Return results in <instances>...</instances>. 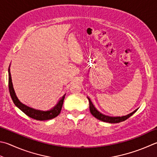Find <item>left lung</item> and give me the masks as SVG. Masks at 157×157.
Returning a JSON list of instances; mask_svg holds the SVG:
<instances>
[{"label":"left lung","instance_id":"obj_1","mask_svg":"<svg viewBox=\"0 0 157 157\" xmlns=\"http://www.w3.org/2000/svg\"><path fill=\"white\" fill-rule=\"evenodd\" d=\"M89 102H90V110L91 113L92 114L93 116L97 118L98 120H101L102 122H109V123H119L121 122H123V121H125L126 120L128 119V117H130L131 115H133L137 110L134 111L132 113H130L127 115H125V116H122V117H109V116H106V115H105L102 114L101 113H100L98 111H97V109L94 107V105L92 104V102L90 100V99L88 98Z\"/></svg>","mask_w":157,"mask_h":157}]
</instances>
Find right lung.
<instances>
[{
    "label": "right lung",
    "mask_w": 157,
    "mask_h": 157,
    "mask_svg": "<svg viewBox=\"0 0 157 157\" xmlns=\"http://www.w3.org/2000/svg\"><path fill=\"white\" fill-rule=\"evenodd\" d=\"M8 72H9V90H10L11 99H12L15 105H16L17 107H18L20 110H21L22 112H24V113H25L26 115H28L29 117H30L34 120L43 121V120H51L52 118L57 117V115L60 113L66 94L61 98L59 101L58 102L57 105H56L54 108H52L49 111H43L36 110V109L29 107V106H27L26 105L22 104V103L21 102H20V100L17 99L13 87L10 67H9Z\"/></svg>",
    "instance_id": "1"
}]
</instances>
